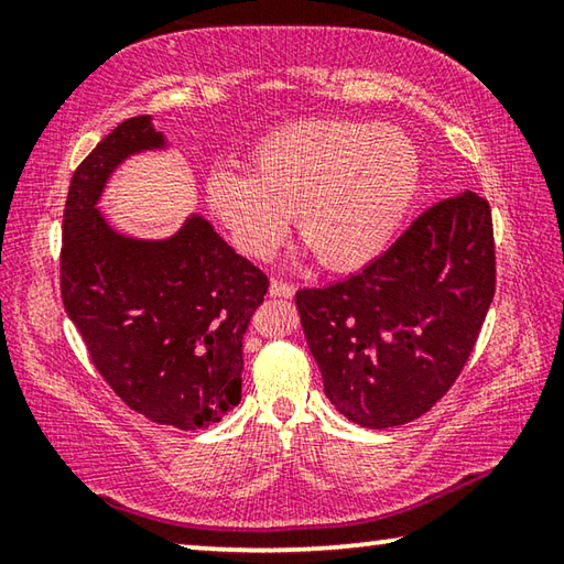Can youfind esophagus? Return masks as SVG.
<instances>
[{"label": "esophagus", "mask_w": 564, "mask_h": 564, "mask_svg": "<svg viewBox=\"0 0 564 564\" xmlns=\"http://www.w3.org/2000/svg\"><path fill=\"white\" fill-rule=\"evenodd\" d=\"M295 293V285L289 281H271V295H279V299H291Z\"/></svg>", "instance_id": "esophagus-1"}]
</instances>
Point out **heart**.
<instances>
[{
	"mask_svg": "<svg viewBox=\"0 0 564 564\" xmlns=\"http://www.w3.org/2000/svg\"><path fill=\"white\" fill-rule=\"evenodd\" d=\"M246 171L206 178L208 212L248 259L265 261L295 228L321 265L360 269L393 241L420 186L400 129L358 119L291 121L248 151Z\"/></svg>",
	"mask_w": 564,
	"mask_h": 564,
	"instance_id": "heart-1",
	"label": "heart"
}]
</instances>
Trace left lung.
Listing matches in <instances>:
<instances>
[{
	"label": "left lung",
	"instance_id": "8db88e82",
	"mask_svg": "<svg viewBox=\"0 0 564 564\" xmlns=\"http://www.w3.org/2000/svg\"><path fill=\"white\" fill-rule=\"evenodd\" d=\"M492 295L490 204L465 191L425 208L356 275L301 289L295 308L330 403L383 431L425 415L453 388Z\"/></svg>",
	"mask_w": 564,
	"mask_h": 564
}]
</instances>
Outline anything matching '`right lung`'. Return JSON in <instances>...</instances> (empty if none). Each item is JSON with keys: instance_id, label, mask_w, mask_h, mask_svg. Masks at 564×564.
Instances as JSON below:
<instances>
[{"instance_id": "add662e5", "label": "right lung", "mask_w": 564, "mask_h": 564, "mask_svg": "<svg viewBox=\"0 0 564 564\" xmlns=\"http://www.w3.org/2000/svg\"><path fill=\"white\" fill-rule=\"evenodd\" d=\"M159 147L151 119L131 117L76 166L62 221V301L91 362L133 413L198 431L241 400L243 333L269 279L202 216L166 241L111 231L97 212L109 174Z\"/></svg>"}]
</instances>
